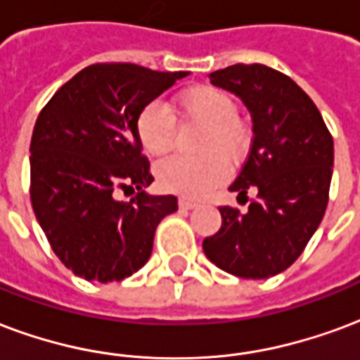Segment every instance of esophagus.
<instances>
[{
	"instance_id": "34e87169",
	"label": "esophagus",
	"mask_w": 360,
	"mask_h": 360,
	"mask_svg": "<svg viewBox=\"0 0 360 360\" xmlns=\"http://www.w3.org/2000/svg\"><path fill=\"white\" fill-rule=\"evenodd\" d=\"M178 205H180V209L190 211V209H195V207H198V203H195V201H188V199H180V201H178Z\"/></svg>"
}]
</instances>
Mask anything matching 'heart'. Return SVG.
<instances>
[{
  "label": "heart",
  "instance_id": "1",
  "mask_svg": "<svg viewBox=\"0 0 360 360\" xmlns=\"http://www.w3.org/2000/svg\"><path fill=\"white\" fill-rule=\"evenodd\" d=\"M176 107L186 122L203 126L195 151L199 157H169L157 165L155 174L162 190L198 199L219 186L228 165H240L248 157L253 134L238 117L234 97L217 86L199 84L178 94ZM176 122L167 105L149 101L136 117V136L151 157L169 153L174 143Z\"/></svg>",
  "mask_w": 360,
  "mask_h": 360
}]
</instances>
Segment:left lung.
Returning a JSON list of instances; mask_svg holds the SVG:
<instances>
[{
  "instance_id": "left-lung-1",
  "label": "left lung",
  "mask_w": 360,
  "mask_h": 360,
  "mask_svg": "<svg viewBox=\"0 0 360 360\" xmlns=\"http://www.w3.org/2000/svg\"><path fill=\"white\" fill-rule=\"evenodd\" d=\"M211 82L251 111V151L230 190L240 198L257 190V198L248 212L220 207L222 226L203 251L234 276H276L297 261L326 212L332 134L313 99L280 70L238 63L212 72Z\"/></svg>"
}]
</instances>
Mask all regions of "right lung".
<instances>
[{
	"instance_id": "add662e5",
	"label": "right lung",
	"mask_w": 360,
	"mask_h": 360,
	"mask_svg": "<svg viewBox=\"0 0 360 360\" xmlns=\"http://www.w3.org/2000/svg\"><path fill=\"white\" fill-rule=\"evenodd\" d=\"M188 72L96 63L63 84L36 120L30 201L53 253L88 282H119L148 263L155 230L178 209L148 195L149 161L136 136L141 107ZM117 189L138 191L117 202Z\"/></svg>"
}]
</instances>
